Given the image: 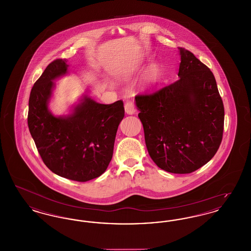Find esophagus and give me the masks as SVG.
Returning <instances> with one entry per match:
<instances>
[{
  "label": "esophagus",
  "mask_w": 251,
  "mask_h": 251,
  "mask_svg": "<svg viewBox=\"0 0 251 251\" xmlns=\"http://www.w3.org/2000/svg\"><path fill=\"white\" fill-rule=\"evenodd\" d=\"M124 108H125V112H126L127 114H129V115H132V114H134V112H135L134 105H133L132 101L130 100H126L125 104H124Z\"/></svg>",
  "instance_id": "34e87169"
}]
</instances>
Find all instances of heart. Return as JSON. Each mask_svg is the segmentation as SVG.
<instances>
[{"instance_id":"heart-1","label":"heart","mask_w":251,"mask_h":251,"mask_svg":"<svg viewBox=\"0 0 251 251\" xmlns=\"http://www.w3.org/2000/svg\"><path fill=\"white\" fill-rule=\"evenodd\" d=\"M157 77H158L157 69H156L155 67H151V68H150V70L147 72L146 81L148 83H153V82H155Z\"/></svg>"}]
</instances>
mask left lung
<instances>
[{
    "instance_id": "obj_1",
    "label": "left lung",
    "mask_w": 251,
    "mask_h": 251,
    "mask_svg": "<svg viewBox=\"0 0 251 251\" xmlns=\"http://www.w3.org/2000/svg\"><path fill=\"white\" fill-rule=\"evenodd\" d=\"M179 78L135 96L149 154L160 168L187 174L215 156L223 137L224 105L211 70L179 47Z\"/></svg>"
}]
</instances>
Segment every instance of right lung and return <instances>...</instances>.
<instances>
[{"label": "right lung", "instance_id": "right-lung-1", "mask_svg": "<svg viewBox=\"0 0 251 251\" xmlns=\"http://www.w3.org/2000/svg\"><path fill=\"white\" fill-rule=\"evenodd\" d=\"M66 62L53 60L37 79L30 93L27 121L46 167L63 178L84 182L106 170L125 111L122 100L101 104L85 97L72 116L53 117L48 109L52 81L67 73Z\"/></svg>", "mask_w": 251, "mask_h": 251}]
</instances>
